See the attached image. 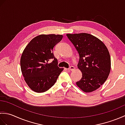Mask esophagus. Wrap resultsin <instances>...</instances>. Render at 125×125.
I'll list each match as a JSON object with an SVG mask.
<instances>
[{"label":"esophagus","mask_w":125,"mask_h":125,"mask_svg":"<svg viewBox=\"0 0 125 125\" xmlns=\"http://www.w3.org/2000/svg\"><path fill=\"white\" fill-rule=\"evenodd\" d=\"M68 70L69 71H73L75 70V67H74L73 65H71V66H70V67L69 68Z\"/></svg>","instance_id":"34e87169"}]
</instances>
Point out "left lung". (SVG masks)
<instances>
[{
  "instance_id": "1",
  "label": "left lung",
  "mask_w": 125,
  "mask_h": 125,
  "mask_svg": "<svg viewBox=\"0 0 125 125\" xmlns=\"http://www.w3.org/2000/svg\"><path fill=\"white\" fill-rule=\"evenodd\" d=\"M67 36L79 56L77 66L82 77L76 82L77 85L84 92L94 91L102 85L110 72L111 58L107 47L99 39L87 33Z\"/></svg>"
}]
</instances>
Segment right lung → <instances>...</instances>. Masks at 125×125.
Wrapping results in <instances>:
<instances>
[{
	"instance_id": "obj_1",
	"label": "right lung",
	"mask_w": 125,
	"mask_h": 125,
	"mask_svg": "<svg viewBox=\"0 0 125 125\" xmlns=\"http://www.w3.org/2000/svg\"><path fill=\"white\" fill-rule=\"evenodd\" d=\"M63 38L62 35H40L30 41L20 60L21 69L28 86L36 92H44L56 82L63 70L58 67L54 47ZM50 60L52 62L49 63Z\"/></svg>"
}]
</instances>
